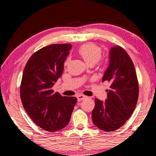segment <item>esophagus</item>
<instances>
[{
    "instance_id": "34e87169",
    "label": "esophagus",
    "mask_w": 156,
    "mask_h": 156,
    "mask_svg": "<svg viewBox=\"0 0 156 156\" xmlns=\"http://www.w3.org/2000/svg\"><path fill=\"white\" fill-rule=\"evenodd\" d=\"M87 97L86 96L83 95V94H77V96H76V98H77V101H82L83 99H85Z\"/></svg>"
}]
</instances>
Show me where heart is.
Returning <instances> with one entry per match:
<instances>
[{"mask_svg": "<svg viewBox=\"0 0 156 156\" xmlns=\"http://www.w3.org/2000/svg\"><path fill=\"white\" fill-rule=\"evenodd\" d=\"M79 54L87 65H94L101 56V49L94 43H87L79 49Z\"/></svg>", "mask_w": 156, "mask_h": 156, "instance_id": "obj_1", "label": "heart"}]
</instances>
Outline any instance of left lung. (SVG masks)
Returning a JSON list of instances; mask_svg holds the SVG:
<instances>
[{"mask_svg":"<svg viewBox=\"0 0 156 156\" xmlns=\"http://www.w3.org/2000/svg\"><path fill=\"white\" fill-rule=\"evenodd\" d=\"M110 82L105 101L95 99L92 111L94 124L104 131H114L124 124L133 114L138 98V82L135 67L127 52L120 46L109 52L108 67L102 82Z\"/></svg>","mask_w":156,"mask_h":156,"instance_id":"obj_1","label":"left lung"}]
</instances>
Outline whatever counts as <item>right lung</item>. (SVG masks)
Listing matches in <instances>:
<instances>
[{
  "label": "right lung",
  "mask_w": 156,
  "mask_h": 156,
  "mask_svg": "<svg viewBox=\"0 0 156 156\" xmlns=\"http://www.w3.org/2000/svg\"><path fill=\"white\" fill-rule=\"evenodd\" d=\"M70 44L44 47L30 57L25 65L20 84L23 106L32 120L41 129L55 132L67 126L76 97H62L52 87L63 73Z\"/></svg>",
  "instance_id": "obj_1"
}]
</instances>
